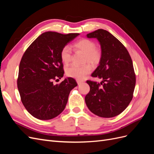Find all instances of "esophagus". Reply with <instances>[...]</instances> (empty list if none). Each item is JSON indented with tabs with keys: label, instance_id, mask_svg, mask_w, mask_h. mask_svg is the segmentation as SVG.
I'll list each match as a JSON object with an SVG mask.
<instances>
[{
	"label": "esophagus",
	"instance_id": "esophagus-1",
	"mask_svg": "<svg viewBox=\"0 0 154 154\" xmlns=\"http://www.w3.org/2000/svg\"><path fill=\"white\" fill-rule=\"evenodd\" d=\"M76 82H77V83H78V85H79V84H80V83H82L83 82V81H82V80H76Z\"/></svg>",
	"mask_w": 154,
	"mask_h": 154
}]
</instances>
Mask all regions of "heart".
Segmentation results:
<instances>
[{"label":"heart","mask_w":154,"mask_h":154,"mask_svg":"<svg viewBox=\"0 0 154 154\" xmlns=\"http://www.w3.org/2000/svg\"><path fill=\"white\" fill-rule=\"evenodd\" d=\"M74 49L84 53L83 62H89L92 66H97L102 58V51L100 48L96 47L94 41L87 38H82L73 44ZM72 52L71 48L66 45L60 51V58L65 64H68L71 60ZM92 70L91 65L87 63L83 66H71L66 68L67 76L78 80H83Z\"/></svg>","instance_id":"heart-1"}]
</instances>
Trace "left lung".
<instances>
[{"mask_svg":"<svg viewBox=\"0 0 154 154\" xmlns=\"http://www.w3.org/2000/svg\"><path fill=\"white\" fill-rule=\"evenodd\" d=\"M100 42L102 58L92 77L101 83L87 80L90 91L85 101L93 114L101 118H112L122 112L133 97L136 74L127 49L109 31L100 29L87 35Z\"/></svg>","mask_w":154,"mask_h":154,"instance_id":"obj_1","label":"left lung"}]
</instances>
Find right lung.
Returning <instances> with one entry per match:
<instances>
[{
    "label": "right lung",
    "mask_w": 154,
    "mask_h": 154,
    "mask_svg": "<svg viewBox=\"0 0 154 154\" xmlns=\"http://www.w3.org/2000/svg\"><path fill=\"white\" fill-rule=\"evenodd\" d=\"M79 35L44 32L23 54L17 87L22 104L33 117L51 119L66 107L70 91L77 83L72 78L65 79L60 84H54V81L62 78L64 74L60 51Z\"/></svg>",
    "instance_id": "1"
}]
</instances>
